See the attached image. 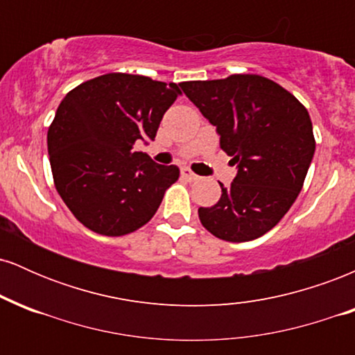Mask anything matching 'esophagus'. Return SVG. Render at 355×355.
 Segmentation results:
<instances>
[{
    "label": "esophagus",
    "instance_id": "1",
    "mask_svg": "<svg viewBox=\"0 0 355 355\" xmlns=\"http://www.w3.org/2000/svg\"><path fill=\"white\" fill-rule=\"evenodd\" d=\"M182 177L187 178V180H189V182L198 180V175H195L190 168H187V166H185V168H182Z\"/></svg>",
    "mask_w": 355,
    "mask_h": 355
}]
</instances>
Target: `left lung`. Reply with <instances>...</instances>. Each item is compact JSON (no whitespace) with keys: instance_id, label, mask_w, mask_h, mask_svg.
I'll use <instances>...</instances> for the list:
<instances>
[{"instance_id":"1","label":"left lung","mask_w":355,"mask_h":355,"mask_svg":"<svg viewBox=\"0 0 355 355\" xmlns=\"http://www.w3.org/2000/svg\"><path fill=\"white\" fill-rule=\"evenodd\" d=\"M191 103L217 126L220 148L237 165L214 207H200L202 225L225 242H248L272 230L304 187L315 138L307 108L260 75L183 81Z\"/></svg>"}]
</instances>
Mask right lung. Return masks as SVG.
Listing matches in <instances>:
<instances>
[{
  "instance_id": "right-lung-1",
  "label": "right lung",
  "mask_w": 355,
  "mask_h": 355,
  "mask_svg": "<svg viewBox=\"0 0 355 355\" xmlns=\"http://www.w3.org/2000/svg\"><path fill=\"white\" fill-rule=\"evenodd\" d=\"M178 95L175 83L107 73L61 100L48 128L53 182L87 229L121 237L152 220L180 170L155 164L133 146L153 140Z\"/></svg>"
}]
</instances>
